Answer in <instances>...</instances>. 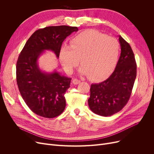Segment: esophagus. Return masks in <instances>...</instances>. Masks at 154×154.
Returning a JSON list of instances; mask_svg holds the SVG:
<instances>
[{"label": "esophagus", "instance_id": "esophagus-1", "mask_svg": "<svg viewBox=\"0 0 154 154\" xmlns=\"http://www.w3.org/2000/svg\"><path fill=\"white\" fill-rule=\"evenodd\" d=\"M72 82H73V84H74L77 85V84H79V83H80V81L79 80L77 79H73Z\"/></svg>", "mask_w": 154, "mask_h": 154}]
</instances>
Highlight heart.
<instances>
[{"mask_svg":"<svg viewBox=\"0 0 154 154\" xmlns=\"http://www.w3.org/2000/svg\"><path fill=\"white\" fill-rule=\"evenodd\" d=\"M120 45L112 37L94 30H85L73 38L70 45H63L59 59L64 69L72 73L80 62V74L92 81H100L109 77L118 62Z\"/></svg>","mask_w":154,"mask_h":154,"instance_id":"heart-1","label":"heart"}]
</instances>
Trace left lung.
<instances>
[{
    "mask_svg": "<svg viewBox=\"0 0 154 154\" xmlns=\"http://www.w3.org/2000/svg\"><path fill=\"white\" fill-rule=\"evenodd\" d=\"M121 54L116 67L106 80L92 84L88 99L91 110L108 117L122 110L130 99L137 75V65L131 45L119 35Z\"/></svg>",
    "mask_w": 154,
    "mask_h": 154,
    "instance_id": "1",
    "label": "left lung"
}]
</instances>
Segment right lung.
I'll return each instance as SVG.
<instances>
[{
  "instance_id": "add662e5",
  "label": "right lung",
  "mask_w": 154,
  "mask_h": 154,
  "mask_svg": "<svg viewBox=\"0 0 154 154\" xmlns=\"http://www.w3.org/2000/svg\"><path fill=\"white\" fill-rule=\"evenodd\" d=\"M77 27L50 26L36 30L21 51L16 66L19 90L29 109L37 115L52 119L66 108L64 94L70 87L71 78L39 69L38 59L44 51H52L59 58L63 40Z\"/></svg>"
}]
</instances>
